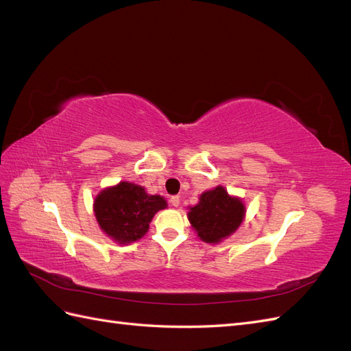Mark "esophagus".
<instances>
[{"label":"esophagus","mask_w":351,"mask_h":351,"mask_svg":"<svg viewBox=\"0 0 351 351\" xmlns=\"http://www.w3.org/2000/svg\"><path fill=\"white\" fill-rule=\"evenodd\" d=\"M169 204H171L174 208H177L180 205V196H171V199H169Z\"/></svg>","instance_id":"esophagus-1"}]
</instances>
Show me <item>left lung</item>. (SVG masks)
Returning a JSON list of instances; mask_svg holds the SVG:
<instances>
[{
  "instance_id": "8db88e82",
  "label": "left lung",
  "mask_w": 351,
  "mask_h": 351,
  "mask_svg": "<svg viewBox=\"0 0 351 351\" xmlns=\"http://www.w3.org/2000/svg\"><path fill=\"white\" fill-rule=\"evenodd\" d=\"M243 217L241 200L228 196L227 190L221 186L202 193L199 204L189 212L190 224L206 243H218L232 234L241 224Z\"/></svg>"
}]
</instances>
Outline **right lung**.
Here are the masks:
<instances>
[{
	"mask_svg": "<svg viewBox=\"0 0 351 351\" xmlns=\"http://www.w3.org/2000/svg\"><path fill=\"white\" fill-rule=\"evenodd\" d=\"M164 208V197L147 195L142 186L129 182L102 190L93 204L99 227L120 244L142 239L149 230L154 215Z\"/></svg>",
	"mask_w": 351,
	"mask_h": 351,
	"instance_id": "right-lung-1",
	"label": "right lung"
}]
</instances>
